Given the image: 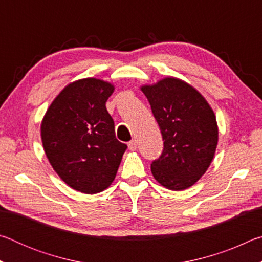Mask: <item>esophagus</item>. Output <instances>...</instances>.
I'll list each match as a JSON object with an SVG mask.
<instances>
[{
	"label": "esophagus",
	"mask_w": 262,
	"mask_h": 262,
	"mask_svg": "<svg viewBox=\"0 0 262 262\" xmlns=\"http://www.w3.org/2000/svg\"><path fill=\"white\" fill-rule=\"evenodd\" d=\"M128 149H129L130 151H135V150L137 149V142H136V140H133V141L129 142V143H128Z\"/></svg>",
	"instance_id": "esophagus-1"
}]
</instances>
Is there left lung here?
I'll list each match as a JSON object with an SVG mask.
<instances>
[{
	"label": "left lung",
	"instance_id": "1",
	"mask_svg": "<svg viewBox=\"0 0 262 262\" xmlns=\"http://www.w3.org/2000/svg\"><path fill=\"white\" fill-rule=\"evenodd\" d=\"M149 100L164 140L162 156L151 173L170 190H184L206 173L219 143L211 106L193 85L167 76L140 86Z\"/></svg>",
	"mask_w": 262,
	"mask_h": 262
}]
</instances>
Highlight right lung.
I'll list each match as a JSON object with an SVG mask.
<instances>
[{
    "instance_id": "1",
    "label": "right lung",
    "mask_w": 262,
    "mask_h": 262,
    "mask_svg": "<svg viewBox=\"0 0 262 262\" xmlns=\"http://www.w3.org/2000/svg\"><path fill=\"white\" fill-rule=\"evenodd\" d=\"M112 83L88 77L66 85L43 115L40 132L48 162L69 187L97 194L110 187L127 145L117 140L106 110Z\"/></svg>"
}]
</instances>
